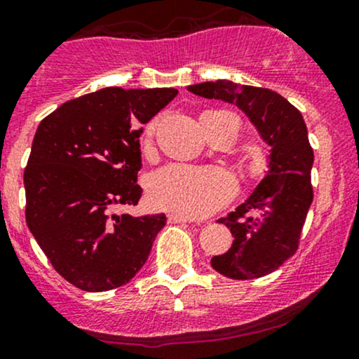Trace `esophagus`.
<instances>
[{"instance_id": "1", "label": "esophagus", "mask_w": 359, "mask_h": 359, "mask_svg": "<svg viewBox=\"0 0 359 359\" xmlns=\"http://www.w3.org/2000/svg\"><path fill=\"white\" fill-rule=\"evenodd\" d=\"M168 219H169V222H194V219L187 217V215H181V214H169Z\"/></svg>"}]
</instances>
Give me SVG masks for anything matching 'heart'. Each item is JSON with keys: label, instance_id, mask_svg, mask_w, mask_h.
I'll return each instance as SVG.
<instances>
[{"label": "heart", "instance_id": "obj_1", "mask_svg": "<svg viewBox=\"0 0 359 359\" xmlns=\"http://www.w3.org/2000/svg\"><path fill=\"white\" fill-rule=\"evenodd\" d=\"M159 119H152L145 130L150 138ZM149 198L161 209L178 212L190 217L210 214L236 191V180L224 168L168 164L149 178Z\"/></svg>", "mask_w": 359, "mask_h": 359}]
</instances>
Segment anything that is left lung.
<instances>
[{"mask_svg":"<svg viewBox=\"0 0 359 359\" xmlns=\"http://www.w3.org/2000/svg\"><path fill=\"white\" fill-rule=\"evenodd\" d=\"M188 90L205 99L236 104L271 145L269 172L236 210L219 222L234 241L210 264L229 279L246 280L279 269L299 246L304 219L313 200V149L298 109L271 88L229 80L203 82Z\"/></svg>","mask_w":359,"mask_h":359,"instance_id":"obj_1","label":"left lung"}]
</instances>
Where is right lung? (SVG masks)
<instances>
[{
    "mask_svg": "<svg viewBox=\"0 0 359 359\" xmlns=\"http://www.w3.org/2000/svg\"><path fill=\"white\" fill-rule=\"evenodd\" d=\"M176 88H101L61 104L37 126L24 171L25 219L55 271L83 291L128 283L147 260L165 215H114L137 205L140 125Z\"/></svg>",
    "mask_w": 359,
    "mask_h": 359,
    "instance_id": "1",
    "label": "right lung"
}]
</instances>
